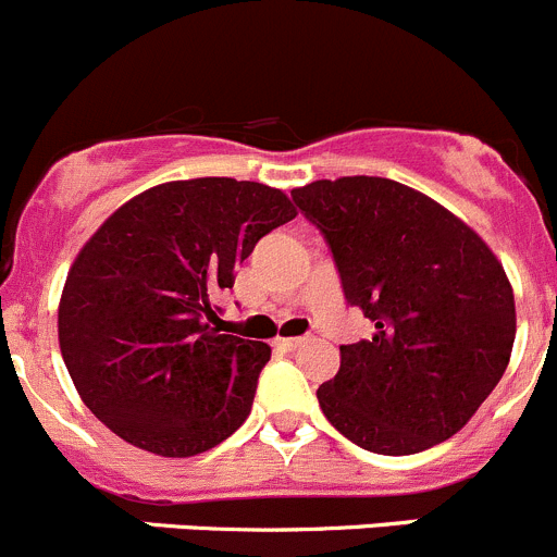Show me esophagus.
I'll return each instance as SVG.
<instances>
[{"label":"esophagus","mask_w":557,"mask_h":557,"mask_svg":"<svg viewBox=\"0 0 557 557\" xmlns=\"http://www.w3.org/2000/svg\"><path fill=\"white\" fill-rule=\"evenodd\" d=\"M274 346H277L280 351H294L302 346V337H277V341H274Z\"/></svg>","instance_id":"1"}]
</instances>
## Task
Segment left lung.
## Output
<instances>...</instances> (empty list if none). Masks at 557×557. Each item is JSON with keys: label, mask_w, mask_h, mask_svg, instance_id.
Wrapping results in <instances>:
<instances>
[{"label": "left lung", "mask_w": 557, "mask_h": 557, "mask_svg": "<svg viewBox=\"0 0 557 557\" xmlns=\"http://www.w3.org/2000/svg\"><path fill=\"white\" fill-rule=\"evenodd\" d=\"M324 233L343 294L373 321L341 346L321 412L371 454H420L461 431L511 360L517 308L490 244L423 191L376 175L290 191Z\"/></svg>", "instance_id": "left-lung-1"}]
</instances>
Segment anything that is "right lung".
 <instances>
[{
  "label": "right lung",
  "mask_w": 557,
  "mask_h": 557,
  "mask_svg": "<svg viewBox=\"0 0 557 557\" xmlns=\"http://www.w3.org/2000/svg\"><path fill=\"white\" fill-rule=\"evenodd\" d=\"M294 216L267 184L191 178L150 186L92 233L67 272L57 335L82 401L112 434L186 459L247 420L272 349L222 335L216 299Z\"/></svg>",
  "instance_id": "1"
}]
</instances>
